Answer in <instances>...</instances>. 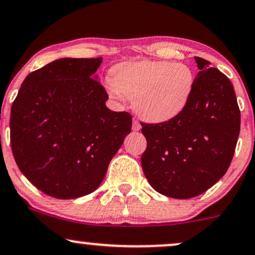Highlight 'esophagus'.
Returning a JSON list of instances; mask_svg holds the SVG:
<instances>
[{
    "mask_svg": "<svg viewBox=\"0 0 255 255\" xmlns=\"http://www.w3.org/2000/svg\"><path fill=\"white\" fill-rule=\"evenodd\" d=\"M140 128H141V126L139 124V121H136V120L134 119L133 120V126H131V129H133L134 131H137V130H140Z\"/></svg>",
    "mask_w": 255,
    "mask_h": 255,
    "instance_id": "esophagus-1",
    "label": "esophagus"
}]
</instances>
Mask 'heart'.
<instances>
[{"label": "heart", "instance_id": "heart-1", "mask_svg": "<svg viewBox=\"0 0 255 255\" xmlns=\"http://www.w3.org/2000/svg\"><path fill=\"white\" fill-rule=\"evenodd\" d=\"M112 76L107 83L110 96L133 100L136 114L151 124L182 114L195 88V73L184 63L128 61L116 66Z\"/></svg>", "mask_w": 255, "mask_h": 255}]
</instances>
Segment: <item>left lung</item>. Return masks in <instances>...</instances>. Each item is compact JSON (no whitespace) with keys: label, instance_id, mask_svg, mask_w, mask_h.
Instances as JSON below:
<instances>
[{"label":"left lung","instance_id":"left-lung-1","mask_svg":"<svg viewBox=\"0 0 255 255\" xmlns=\"http://www.w3.org/2000/svg\"><path fill=\"white\" fill-rule=\"evenodd\" d=\"M190 102L177 118L142 124L147 148L143 173L159 194L188 199L203 194L225 176L240 133V109L233 84L203 58Z\"/></svg>","mask_w":255,"mask_h":255}]
</instances>
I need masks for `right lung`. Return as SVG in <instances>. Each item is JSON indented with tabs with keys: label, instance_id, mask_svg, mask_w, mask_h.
<instances>
[{
	"label": "right lung",
	"instance_id": "right-lung-1",
	"mask_svg": "<svg viewBox=\"0 0 255 255\" xmlns=\"http://www.w3.org/2000/svg\"><path fill=\"white\" fill-rule=\"evenodd\" d=\"M102 57L61 58L29 73L10 112L11 151L23 176L59 199L89 195L130 133L131 116L107 108Z\"/></svg>",
	"mask_w": 255,
	"mask_h": 255
}]
</instances>
